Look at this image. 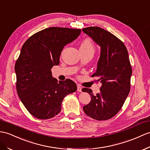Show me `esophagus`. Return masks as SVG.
Listing matches in <instances>:
<instances>
[{"mask_svg": "<svg viewBox=\"0 0 150 150\" xmlns=\"http://www.w3.org/2000/svg\"><path fill=\"white\" fill-rule=\"evenodd\" d=\"M77 90L78 91V92H81V91H82V88H81V86H80L79 85H78V88H77Z\"/></svg>", "mask_w": 150, "mask_h": 150, "instance_id": "1", "label": "esophagus"}]
</instances>
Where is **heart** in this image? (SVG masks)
<instances>
[{"label":"heart","instance_id":"b5f03b06","mask_svg":"<svg viewBox=\"0 0 150 150\" xmlns=\"http://www.w3.org/2000/svg\"><path fill=\"white\" fill-rule=\"evenodd\" d=\"M80 50H94V46L92 41L90 38H86L81 43Z\"/></svg>","mask_w":150,"mask_h":150}]
</instances>
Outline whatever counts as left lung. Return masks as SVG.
Instances as JSON below:
<instances>
[{
	"mask_svg": "<svg viewBox=\"0 0 150 150\" xmlns=\"http://www.w3.org/2000/svg\"><path fill=\"white\" fill-rule=\"evenodd\" d=\"M82 30L100 46L97 70L92 77L98 78L97 81L102 83L96 96L91 89H82L91 96L90 103L83 111L93 119L106 120L117 114L130 92L132 71L129 54L123 42L111 32L98 27Z\"/></svg>",
	"mask_w": 150,
	"mask_h": 150,
	"instance_id": "obj_1",
	"label": "left lung"
}]
</instances>
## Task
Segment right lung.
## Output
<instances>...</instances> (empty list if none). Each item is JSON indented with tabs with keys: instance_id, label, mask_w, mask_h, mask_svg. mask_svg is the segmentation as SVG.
Returning a JSON list of instances; mask_svg holds the SVG:
<instances>
[{
	"instance_id": "1",
	"label": "right lung",
	"mask_w": 150,
	"mask_h": 150,
	"mask_svg": "<svg viewBox=\"0 0 150 150\" xmlns=\"http://www.w3.org/2000/svg\"><path fill=\"white\" fill-rule=\"evenodd\" d=\"M81 29L50 27L29 38L14 66L18 97L28 111L40 120L52 118L61 111L67 95L77 90L71 79L58 81L51 71L59 64L64 47L81 34Z\"/></svg>"
}]
</instances>
